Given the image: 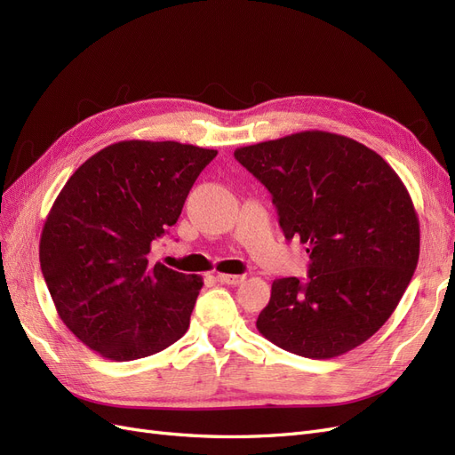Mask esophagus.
Segmentation results:
<instances>
[{"label":"esophagus","instance_id":"34e87169","mask_svg":"<svg viewBox=\"0 0 455 455\" xmlns=\"http://www.w3.org/2000/svg\"><path fill=\"white\" fill-rule=\"evenodd\" d=\"M216 279H218L220 283H224V284L235 286V284H241V283L244 281V275H226V273H218Z\"/></svg>","mask_w":455,"mask_h":455}]
</instances>
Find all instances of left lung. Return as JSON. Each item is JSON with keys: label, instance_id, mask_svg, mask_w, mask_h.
<instances>
[{"label": "left lung", "instance_id": "8db88e82", "mask_svg": "<svg viewBox=\"0 0 455 455\" xmlns=\"http://www.w3.org/2000/svg\"><path fill=\"white\" fill-rule=\"evenodd\" d=\"M267 188L288 241L309 249L307 281L275 279L259 334L307 359H332L374 336L419 258V222L398 174L356 140L306 131L235 149Z\"/></svg>", "mask_w": 455, "mask_h": 455}]
</instances>
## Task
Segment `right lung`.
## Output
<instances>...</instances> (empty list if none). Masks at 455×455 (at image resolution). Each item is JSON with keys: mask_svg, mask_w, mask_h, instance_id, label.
<instances>
[{"mask_svg": "<svg viewBox=\"0 0 455 455\" xmlns=\"http://www.w3.org/2000/svg\"><path fill=\"white\" fill-rule=\"evenodd\" d=\"M218 151L123 140L70 176L39 241V264L62 323L109 361H134L180 339L203 286L151 264L201 171Z\"/></svg>", "mask_w": 455, "mask_h": 455, "instance_id": "right-lung-1", "label": "right lung"}]
</instances>
